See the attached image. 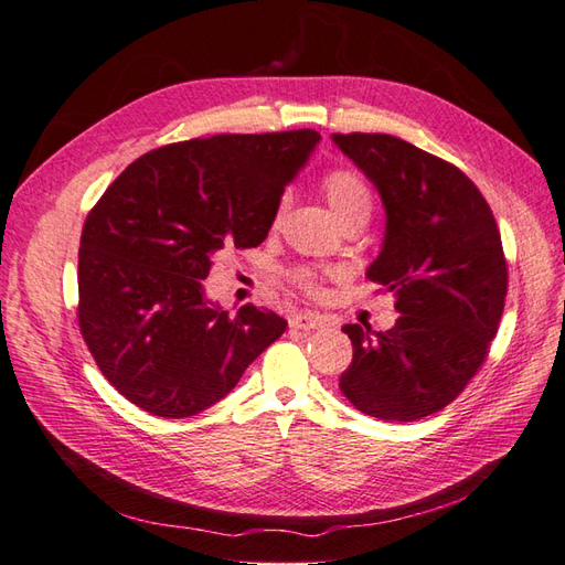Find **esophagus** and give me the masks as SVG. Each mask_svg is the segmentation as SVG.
Wrapping results in <instances>:
<instances>
[{
  "label": "esophagus",
  "instance_id": "34e87169",
  "mask_svg": "<svg viewBox=\"0 0 565 565\" xmlns=\"http://www.w3.org/2000/svg\"><path fill=\"white\" fill-rule=\"evenodd\" d=\"M291 327L294 330H303V332H310V330H318V327L327 324V318L320 312H294L291 315Z\"/></svg>",
  "mask_w": 565,
  "mask_h": 565
}]
</instances>
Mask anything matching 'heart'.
Here are the masks:
<instances>
[{
  "mask_svg": "<svg viewBox=\"0 0 565 565\" xmlns=\"http://www.w3.org/2000/svg\"><path fill=\"white\" fill-rule=\"evenodd\" d=\"M320 188L327 204L332 206L334 216L347 223V221H369L373 212V202L375 194L369 178H365L361 170L349 168V166H337L330 168L320 180ZM284 212V206H279V216ZM327 277V271L320 267H296L288 271V279H291L298 288H303L306 294H318L320 284Z\"/></svg>",
  "mask_w": 565,
  "mask_h": 565,
  "instance_id": "1",
  "label": "heart"
}]
</instances>
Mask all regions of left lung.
<instances>
[{"mask_svg":"<svg viewBox=\"0 0 565 565\" xmlns=\"http://www.w3.org/2000/svg\"><path fill=\"white\" fill-rule=\"evenodd\" d=\"M373 180L385 243L365 277L397 298L387 332L344 324L353 347L339 390L359 412L416 422L440 412L489 356L508 262L489 202L460 168L392 135H334Z\"/></svg>","mask_w":565,"mask_h":565,"instance_id":"left-lung-1","label":"left lung"}]
</instances>
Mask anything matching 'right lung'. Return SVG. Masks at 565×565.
I'll return each instance as SVG.
<instances>
[{
  "mask_svg": "<svg viewBox=\"0 0 565 565\" xmlns=\"http://www.w3.org/2000/svg\"><path fill=\"white\" fill-rule=\"evenodd\" d=\"M315 129L216 135L139 156L90 209L78 245V330L105 380L163 418L204 412L284 334L247 303H209L214 255L267 238Z\"/></svg>",
  "mask_w": 565,
  "mask_h": 565,
  "instance_id": "1",
  "label": "right lung"
}]
</instances>
